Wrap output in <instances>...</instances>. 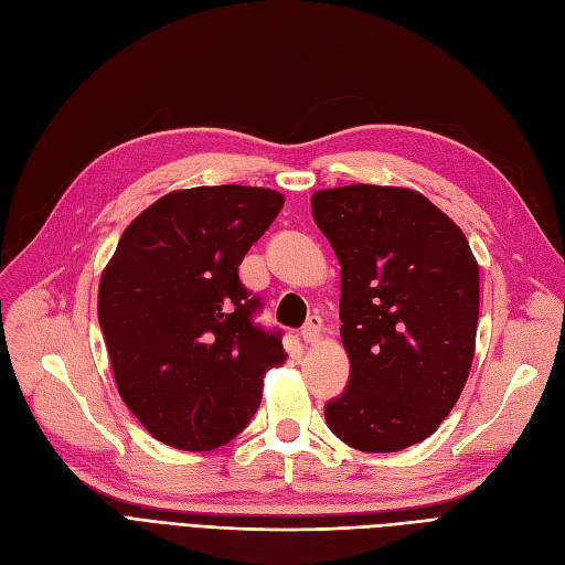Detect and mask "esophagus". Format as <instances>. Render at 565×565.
<instances>
[{
  "label": "esophagus",
  "mask_w": 565,
  "mask_h": 565,
  "mask_svg": "<svg viewBox=\"0 0 565 565\" xmlns=\"http://www.w3.org/2000/svg\"><path fill=\"white\" fill-rule=\"evenodd\" d=\"M320 332H322V320L318 316H311L301 328V339L306 341V344H316V341L320 339Z\"/></svg>",
  "instance_id": "esophagus-1"
}]
</instances>
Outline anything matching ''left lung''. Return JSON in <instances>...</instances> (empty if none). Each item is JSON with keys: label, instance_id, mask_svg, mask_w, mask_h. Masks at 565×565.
<instances>
[{"label": "left lung", "instance_id": "left-lung-1", "mask_svg": "<svg viewBox=\"0 0 565 565\" xmlns=\"http://www.w3.org/2000/svg\"><path fill=\"white\" fill-rule=\"evenodd\" d=\"M311 207L341 266L351 361L324 419L355 450H405L438 429L469 377L478 264L452 218L407 188H330Z\"/></svg>", "mask_w": 565, "mask_h": 565}]
</instances>
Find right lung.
Masks as SVG:
<instances>
[{
    "instance_id": "add662e5",
    "label": "right lung",
    "mask_w": 565,
    "mask_h": 565,
    "mask_svg": "<svg viewBox=\"0 0 565 565\" xmlns=\"http://www.w3.org/2000/svg\"><path fill=\"white\" fill-rule=\"evenodd\" d=\"M282 204L233 183L169 193L131 221L100 276L117 391L167 446H226L259 407L264 372L285 361L282 332L254 322L262 299L237 276Z\"/></svg>"
}]
</instances>
